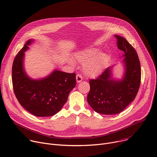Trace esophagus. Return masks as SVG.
I'll use <instances>...</instances> for the list:
<instances>
[{
  "label": "esophagus",
  "instance_id": "34e87169",
  "mask_svg": "<svg viewBox=\"0 0 157 157\" xmlns=\"http://www.w3.org/2000/svg\"><path fill=\"white\" fill-rule=\"evenodd\" d=\"M76 81L77 82H80L82 80V76L81 75H77L76 76Z\"/></svg>",
  "mask_w": 157,
  "mask_h": 157
}]
</instances>
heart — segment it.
Returning a JSON list of instances; mask_svg holds the SVG:
<instances>
[{"mask_svg": "<svg viewBox=\"0 0 157 157\" xmlns=\"http://www.w3.org/2000/svg\"><path fill=\"white\" fill-rule=\"evenodd\" d=\"M75 59L78 63L83 64V71L89 77H96L101 75L109 60V55L105 52H99L96 48L86 49L77 52ZM74 65V62L70 60Z\"/></svg>", "mask_w": 157, "mask_h": 157, "instance_id": "b5f03b06", "label": "heart"}]
</instances>
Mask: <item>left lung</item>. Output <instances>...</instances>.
I'll return each mask as SVG.
<instances>
[{"label":"left lung","instance_id":"obj_1","mask_svg":"<svg viewBox=\"0 0 157 157\" xmlns=\"http://www.w3.org/2000/svg\"><path fill=\"white\" fill-rule=\"evenodd\" d=\"M117 47L124 52L125 73L122 79L112 78L109 67L96 79L89 80L90 91L87 101L96 113L104 115L122 112L135 99L140 85V63L137 52L127 40L117 35Z\"/></svg>","mask_w":157,"mask_h":157}]
</instances>
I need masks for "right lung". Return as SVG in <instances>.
I'll use <instances>...</instances> for the list:
<instances>
[{
	"instance_id": "obj_1",
	"label": "right lung",
	"mask_w": 157,
	"mask_h": 157,
	"mask_svg": "<svg viewBox=\"0 0 157 157\" xmlns=\"http://www.w3.org/2000/svg\"><path fill=\"white\" fill-rule=\"evenodd\" d=\"M33 41L28 40L13 60V89L20 105L30 113L37 117H49L58 113L67 102L76 84V74L56 70L43 79L29 78L24 68V57Z\"/></svg>"
}]
</instances>
